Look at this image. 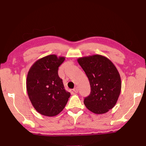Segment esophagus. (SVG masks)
Instances as JSON below:
<instances>
[{
	"mask_svg": "<svg viewBox=\"0 0 146 146\" xmlns=\"http://www.w3.org/2000/svg\"><path fill=\"white\" fill-rule=\"evenodd\" d=\"M73 91L75 93H78V88L77 87H75V88L73 89Z\"/></svg>",
	"mask_w": 146,
	"mask_h": 146,
	"instance_id": "1",
	"label": "esophagus"
}]
</instances>
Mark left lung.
Wrapping results in <instances>:
<instances>
[{"label":"left lung","mask_w":146,"mask_h":146,"mask_svg":"<svg viewBox=\"0 0 146 146\" xmlns=\"http://www.w3.org/2000/svg\"><path fill=\"white\" fill-rule=\"evenodd\" d=\"M77 62L90 81L91 93L84 103L90 111L103 114L112 109L119 97L122 83L117 68L100 55L84 56Z\"/></svg>","instance_id":"left-lung-1"}]
</instances>
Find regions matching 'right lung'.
Listing matches in <instances>:
<instances>
[{
    "instance_id": "right-lung-1",
    "label": "right lung",
    "mask_w": 146,
    "mask_h": 146,
    "mask_svg": "<svg viewBox=\"0 0 146 146\" xmlns=\"http://www.w3.org/2000/svg\"><path fill=\"white\" fill-rule=\"evenodd\" d=\"M65 60L49 55L36 60L29 69L26 89L29 100L36 111L54 117L64 110L71 94L64 88L58 75V67Z\"/></svg>"
}]
</instances>
